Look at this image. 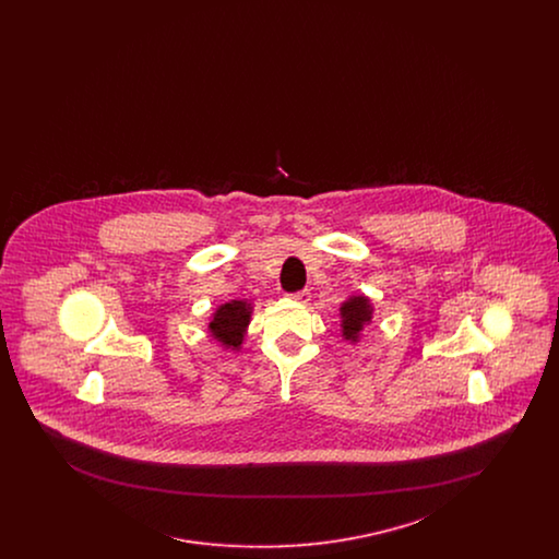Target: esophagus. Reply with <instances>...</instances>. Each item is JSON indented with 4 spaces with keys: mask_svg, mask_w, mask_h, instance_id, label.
<instances>
[{
    "mask_svg": "<svg viewBox=\"0 0 559 559\" xmlns=\"http://www.w3.org/2000/svg\"><path fill=\"white\" fill-rule=\"evenodd\" d=\"M292 297L295 301H299V304H308L310 301V292L301 289V292L292 293Z\"/></svg>",
    "mask_w": 559,
    "mask_h": 559,
    "instance_id": "34e87169",
    "label": "esophagus"
}]
</instances>
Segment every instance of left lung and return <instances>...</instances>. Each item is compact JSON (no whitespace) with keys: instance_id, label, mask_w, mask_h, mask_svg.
Returning <instances> with one entry per match:
<instances>
[{"instance_id":"8db88e82","label":"left lung","mask_w":559,"mask_h":559,"mask_svg":"<svg viewBox=\"0 0 559 559\" xmlns=\"http://www.w3.org/2000/svg\"><path fill=\"white\" fill-rule=\"evenodd\" d=\"M371 306L367 297H352L342 306V326L346 340L356 342L358 333L367 322H371Z\"/></svg>"}]
</instances>
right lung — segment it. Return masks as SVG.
I'll use <instances>...</instances> for the list:
<instances>
[{
	"mask_svg": "<svg viewBox=\"0 0 559 559\" xmlns=\"http://www.w3.org/2000/svg\"><path fill=\"white\" fill-rule=\"evenodd\" d=\"M251 308L245 301H230L217 308L215 317L210 322L212 335L224 346L239 347L242 342V331L249 324Z\"/></svg>",
	"mask_w": 559,
	"mask_h": 559,
	"instance_id": "1",
	"label": "right lung"
}]
</instances>
